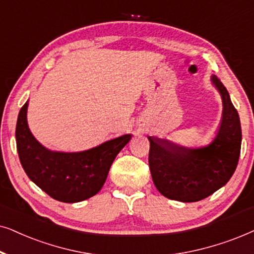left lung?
Segmentation results:
<instances>
[{"mask_svg": "<svg viewBox=\"0 0 254 254\" xmlns=\"http://www.w3.org/2000/svg\"><path fill=\"white\" fill-rule=\"evenodd\" d=\"M212 82L223 100V118L215 140L189 150L148 137V165L155 187L165 197L181 202L201 201L223 187L235 173L242 145L239 115L229 93L216 76Z\"/></svg>", "mask_w": 254, "mask_h": 254, "instance_id": "8db88e82", "label": "left lung"}]
</instances>
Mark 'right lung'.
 <instances>
[{
  "label": "right lung",
  "instance_id": "add662e5",
  "mask_svg": "<svg viewBox=\"0 0 254 254\" xmlns=\"http://www.w3.org/2000/svg\"><path fill=\"white\" fill-rule=\"evenodd\" d=\"M28 102L21 108L16 125V143L25 173L54 200L74 203L92 197L102 188L110 166L131 134L76 153L47 150L35 139L26 122Z\"/></svg>",
  "mask_w": 254,
  "mask_h": 254
}]
</instances>
